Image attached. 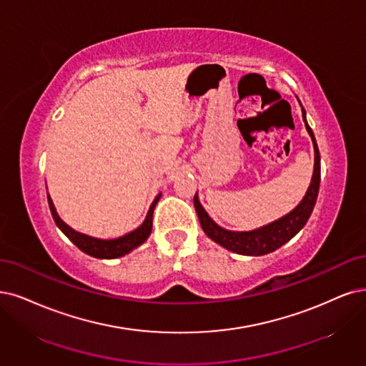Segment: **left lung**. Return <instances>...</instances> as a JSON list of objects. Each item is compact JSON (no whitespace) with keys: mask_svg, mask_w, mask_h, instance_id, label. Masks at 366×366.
Listing matches in <instances>:
<instances>
[{"mask_svg":"<svg viewBox=\"0 0 366 366\" xmlns=\"http://www.w3.org/2000/svg\"><path fill=\"white\" fill-rule=\"evenodd\" d=\"M302 105V104H300ZM303 113V122L305 127L312 139L314 144V152H315V164H314V173L312 179H310L309 188L302 199V202L297 205L291 212L285 214L283 217L268 223L265 226H261L258 229H253V231H244V232H237V231H227V229L219 226L215 223L205 208L202 207L199 202L197 193L194 194V208L197 212V217L200 222L204 232L214 241L220 244L222 247L231 250L238 254H247V256H262L267 253H272L276 249L282 247L285 242H288L294 235L302 231V227L309 220L310 214L314 211L315 202L318 197L320 190V178H321V167H320V151L317 146L315 135L307 125L306 120V112L302 107Z\"/></svg>","mask_w":366,"mask_h":366,"instance_id":"obj_1","label":"left lung"}]
</instances>
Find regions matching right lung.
Returning <instances> with one entry per match:
<instances>
[{
  "label": "right lung",
  "instance_id": "1",
  "mask_svg": "<svg viewBox=\"0 0 366 366\" xmlns=\"http://www.w3.org/2000/svg\"><path fill=\"white\" fill-rule=\"evenodd\" d=\"M161 197V193L155 197V200L152 202L151 208L147 211V215L144 222L137 227L131 231L129 234L119 237L114 239H101V238H94L86 234H81L75 229H72L69 224H66L60 215L56 211V207L52 204V199L48 194V204H49V209L52 214V219L56 222V224L59 226L60 231L69 238L74 244L81 250L93 258H99V259H114V258H120V256H125L127 253H129L131 250H134L135 247H139L140 244L149 238L152 232V215H154V209L155 205L158 204V200Z\"/></svg>",
  "mask_w": 366,
  "mask_h": 366
}]
</instances>
